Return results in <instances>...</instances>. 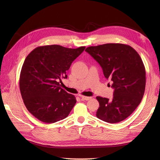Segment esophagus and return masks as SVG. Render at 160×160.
Returning <instances> with one entry per match:
<instances>
[{"mask_svg": "<svg viewBox=\"0 0 160 160\" xmlns=\"http://www.w3.org/2000/svg\"><path fill=\"white\" fill-rule=\"evenodd\" d=\"M80 97L82 99L85 100V101H88L91 99V97H85V96H83V95H81Z\"/></svg>", "mask_w": 160, "mask_h": 160, "instance_id": "34e87169", "label": "esophagus"}]
</instances>
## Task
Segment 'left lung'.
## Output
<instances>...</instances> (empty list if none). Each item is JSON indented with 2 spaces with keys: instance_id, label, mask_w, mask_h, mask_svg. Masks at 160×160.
Returning a JSON list of instances; mask_svg holds the SVG:
<instances>
[{
  "instance_id": "1",
  "label": "left lung",
  "mask_w": 160,
  "mask_h": 160,
  "mask_svg": "<svg viewBox=\"0 0 160 160\" xmlns=\"http://www.w3.org/2000/svg\"><path fill=\"white\" fill-rule=\"evenodd\" d=\"M85 51L98 61L114 89L111 99L96 98L99 103L97 118L110 123L122 122L138 108L143 97L146 69L141 57L132 47L120 43L89 47Z\"/></svg>"
}]
</instances>
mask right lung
Here are the masks:
<instances>
[{
  "label": "right lung",
  "instance_id": "right-lung-1",
  "mask_svg": "<svg viewBox=\"0 0 160 160\" xmlns=\"http://www.w3.org/2000/svg\"><path fill=\"white\" fill-rule=\"evenodd\" d=\"M85 49L58 45L38 47L24 61L19 87L28 111L42 122L52 123L66 118L76 103L75 97L60 87L66 71Z\"/></svg>",
  "mask_w": 160,
  "mask_h": 160
}]
</instances>
